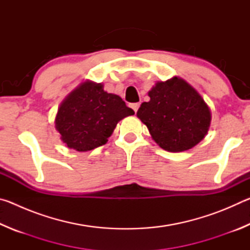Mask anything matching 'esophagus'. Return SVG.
Returning <instances> with one entry per match:
<instances>
[{"label":"esophagus","instance_id":"34e87169","mask_svg":"<svg viewBox=\"0 0 250 250\" xmlns=\"http://www.w3.org/2000/svg\"><path fill=\"white\" fill-rule=\"evenodd\" d=\"M130 107L133 109V111H134V112H137V111H138V109H139V107H140V104H139V103L131 104H130Z\"/></svg>","mask_w":250,"mask_h":250}]
</instances>
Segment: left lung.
I'll return each mask as SVG.
<instances>
[{
	"instance_id": "8db88e82",
	"label": "left lung",
	"mask_w": 250,
	"mask_h": 250,
	"mask_svg": "<svg viewBox=\"0 0 250 250\" xmlns=\"http://www.w3.org/2000/svg\"><path fill=\"white\" fill-rule=\"evenodd\" d=\"M137 117L160 147L168 152L192 149L209 130L210 109L195 88L180 77L158 82L147 92Z\"/></svg>"
}]
</instances>
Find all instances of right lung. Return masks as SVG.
Here are the masks:
<instances>
[{
    "mask_svg": "<svg viewBox=\"0 0 250 250\" xmlns=\"http://www.w3.org/2000/svg\"><path fill=\"white\" fill-rule=\"evenodd\" d=\"M132 115L121 97L108 94L103 83L86 80L62 101L55 128L67 147L87 152L105 145L118 122Z\"/></svg>",
    "mask_w": 250,
    "mask_h": 250,
    "instance_id": "right-lung-1",
    "label": "right lung"
}]
</instances>
